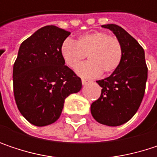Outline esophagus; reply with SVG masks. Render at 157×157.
<instances>
[{
  "label": "esophagus",
  "mask_w": 157,
  "mask_h": 157,
  "mask_svg": "<svg viewBox=\"0 0 157 157\" xmlns=\"http://www.w3.org/2000/svg\"><path fill=\"white\" fill-rule=\"evenodd\" d=\"M89 82H90V81H88V80H85V79H82V83L83 85L87 84V83H88Z\"/></svg>",
  "instance_id": "obj_1"
}]
</instances>
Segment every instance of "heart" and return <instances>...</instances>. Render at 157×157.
Wrapping results in <instances>:
<instances>
[{
  "instance_id": "heart-1",
  "label": "heart",
  "mask_w": 157,
  "mask_h": 157,
  "mask_svg": "<svg viewBox=\"0 0 157 157\" xmlns=\"http://www.w3.org/2000/svg\"><path fill=\"white\" fill-rule=\"evenodd\" d=\"M61 55L70 68L75 69L82 60L87 61L76 68L82 77H96L101 73L111 74L121 63L123 48L119 40L105 32H92L81 35L77 41L67 38L61 45Z\"/></svg>"
}]
</instances>
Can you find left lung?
Here are the masks:
<instances>
[{
    "label": "left lung",
    "mask_w": 157,
    "mask_h": 157,
    "mask_svg": "<svg viewBox=\"0 0 157 157\" xmlns=\"http://www.w3.org/2000/svg\"><path fill=\"white\" fill-rule=\"evenodd\" d=\"M121 43L123 57L118 68L107 78L96 81L102 87L98 100L91 105L93 117L100 124L118 126L137 112L144 94L147 66L144 51L138 42L116 24H105Z\"/></svg>",
    "instance_id": "obj_1"
}]
</instances>
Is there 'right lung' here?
Segmentation results:
<instances>
[{"mask_svg": "<svg viewBox=\"0 0 157 157\" xmlns=\"http://www.w3.org/2000/svg\"><path fill=\"white\" fill-rule=\"evenodd\" d=\"M71 33L54 25L37 30L23 41L13 65V93L17 107L32 124L56 122L64 100L82 89L81 78L61 55V45Z\"/></svg>", "mask_w": 157, "mask_h": 157, "instance_id": "obj_1", "label": "right lung"}]
</instances>
